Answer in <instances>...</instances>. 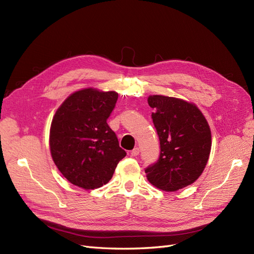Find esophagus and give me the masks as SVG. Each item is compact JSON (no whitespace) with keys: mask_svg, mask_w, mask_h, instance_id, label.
Wrapping results in <instances>:
<instances>
[{"mask_svg":"<svg viewBox=\"0 0 254 254\" xmlns=\"http://www.w3.org/2000/svg\"><path fill=\"white\" fill-rule=\"evenodd\" d=\"M139 153H140V149L137 148V147L133 148L131 151H130V155H131L132 157H136V156H139Z\"/></svg>","mask_w":254,"mask_h":254,"instance_id":"1","label":"esophagus"}]
</instances>
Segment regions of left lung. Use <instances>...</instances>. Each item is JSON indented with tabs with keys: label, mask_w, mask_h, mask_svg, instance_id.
I'll use <instances>...</instances> for the list:
<instances>
[{
	"label": "left lung",
	"mask_w": 254,
	"mask_h": 254,
	"mask_svg": "<svg viewBox=\"0 0 254 254\" xmlns=\"http://www.w3.org/2000/svg\"><path fill=\"white\" fill-rule=\"evenodd\" d=\"M151 119L160 140L157 162L145 168L153 186L167 191L186 188L200 176L211 151V130L193 104L162 95H150Z\"/></svg>",
	"instance_id": "1"
}]
</instances>
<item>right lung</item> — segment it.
<instances>
[{"mask_svg":"<svg viewBox=\"0 0 254 254\" xmlns=\"http://www.w3.org/2000/svg\"><path fill=\"white\" fill-rule=\"evenodd\" d=\"M118 97L114 91L80 90L68 96L54 115L50 131L52 158L74 186L86 190L103 187L126 156L107 123Z\"/></svg>","mask_w":254,"mask_h":254,"instance_id":"right-lung-1","label":"right lung"}]
</instances>
